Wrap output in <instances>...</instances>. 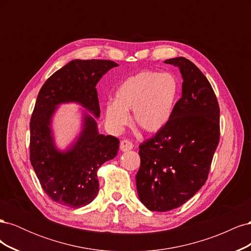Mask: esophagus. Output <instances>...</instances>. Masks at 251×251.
<instances>
[{"instance_id": "esophagus-1", "label": "esophagus", "mask_w": 251, "mask_h": 251, "mask_svg": "<svg viewBox=\"0 0 251 251\" xmlns=\"http://www.w3.org/2000/svg\"><path fill=\"white\" fill-rule=\"evenodd\" d=\"M133 143L128 140V139H123L120 141V150L123 151H130L133 149Z\"/></svg>"}]
</instances>
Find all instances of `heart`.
Listing matches in <instances>:
<instances>
[{"label": "heart", "mask_w": 251, "mask_h": 251, "mask_svg": "<svg viewBox=\"0 0 251 251\" xmlns=\"http://www.w3.org/2000/svg\"><path fill=\"white\" fill-rule=\"evenodd\" d=\"M180 96V80L173 73L142 70L127 77L116 90L115 100L105 104V119L115 131L130 121L149 133L160 131L171 120Z\"/></svg>", "instance_id": "obj_1"}]
</instances>
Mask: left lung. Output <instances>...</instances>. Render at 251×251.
I'll return each mask as SVG.
<instances>
[{
  "label": "left lung",
  "instance_id": "1",
  "mask_svg": "<svg viewBox=\"0 0 251 251\" xmlns=\"http://www.w3.org/2000/svg\"><path fill=\"white\" fill-rule=\"evenodd\" d=\"M182 74V96L171 120L139 146L136 186L151 211L180 207L207 180L220 141V108L211 85L185 57L166 59Z\"/></svg>",
  "mask_w": 251,
  "mask_h": 251
}]
</instances>
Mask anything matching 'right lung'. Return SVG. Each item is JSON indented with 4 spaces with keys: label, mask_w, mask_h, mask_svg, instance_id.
Returning <instances> with one entry per match:
<instances>
[{
    "label": "right lung",
    "mask_w": 251,
    "mask_h": 251,
    "mask_svg": "<svg viewBox=\"0 0 251 251\" xmlns=\"http://www.w3.org/2000/svg\"><path fill=\"white\" fill-rule=\"evenodd\" d=\"M116 63L105 59H74L44 83L30 119V162L44 192L51 200L72 208L82 207L97 196V170L117 155L119 140L97 131L91 115L85 116L76 143L66 153L53 143L50 124L56 105L76 101L100 116L96 85Z\"/></svg>",
    "instance_id": "right-lung-1"
}]
</instances>
